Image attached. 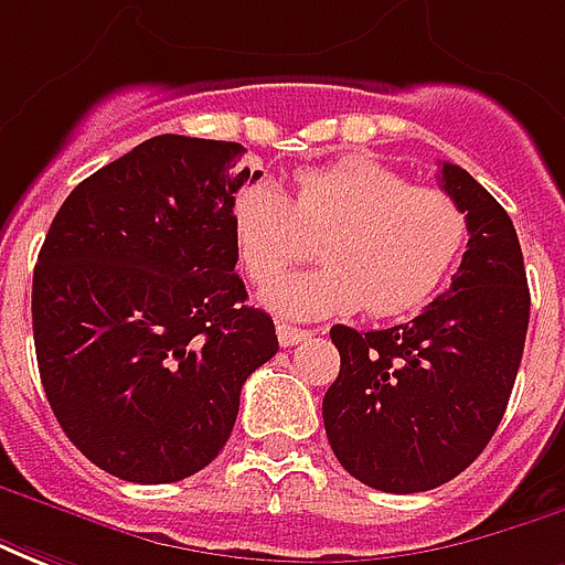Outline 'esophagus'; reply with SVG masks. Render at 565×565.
<instances>
[{
	"label": "esophagus",
	"mask_w": 565,
	"mask_h": 565,
	"mask_svg": "<svg viewBox=\"0 0 565 565\" xmlns=\"http://www.w3.org/2000/svg\"><path fill=\"white\" fill-rule=\"evenodd\" d=\"M313 334V331H307V328H295V326H276V338H279V343L282 347H295V343H301V340H307Z\"/></svg>",
	"instance_id": "1"
}]
</instances>
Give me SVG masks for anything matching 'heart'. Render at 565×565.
Returning <instances> with one entry per match:
<instances>
[{"mask_svg": "<svg viewBox=\"0 0 565 565\" xmlns=\"http://www.w3.org/2000/svg\"><path fill=\"white\" fill-rule=\"evenodd\" d=\"M291 200L270 182H249L231 200V234L255 286L313 255L322 262L267 286L262 301L289 319H326L365 307L404 316L431 301L459 262L468 218L447 191L411 185L380 161L298 170Z\"/></svg>", "mask_w": 565, "mask_h": 565, "instance_id": "heart-1", "label": "heart"}]
</instances>
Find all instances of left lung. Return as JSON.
<instances>
[{
    "label": "left lung",
    "mask_w": 565,
    "mask_h": 565,
    "mask_svg": "<svg viewBox=\"0 0 565 565\" xmlns=\"http://www.w3.org/2000/svg\"><path fill=\"white\" fill-rule=\"evenodd\" d=\"M438 179L468 218L447 295L404 326L331 328L340 374L322 398L328 444L355 481L383 493L435 490L481 456L505 414L530 326L508 212L456 163H441Z\"/></svg>",
    "instance_id": "obj_1"
}]
</instances>
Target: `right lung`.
I'll return each mask as SVG.
<instances>
[{
    "label": "right lung",
    "instance_id": "1",
    "mask_svg": "<svg viewBox=\"0 0 565 565\" xmlns=\"http://www.w3.org/2000/svg\"><path fill=\"white\" fill-rule=\"evenodd\" d=\"M239 142L163 134L87 175L33 270V338L54 417L121 481L173 483L222 454L274 319L234 270Z\"/></svg>",
    "mask_w": 565,
    "mask_h": 565
}]
</instances>
